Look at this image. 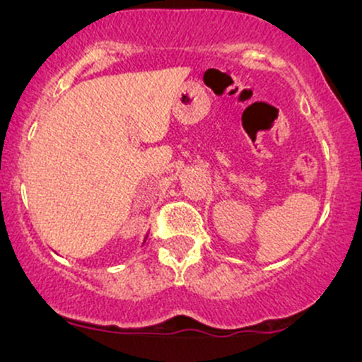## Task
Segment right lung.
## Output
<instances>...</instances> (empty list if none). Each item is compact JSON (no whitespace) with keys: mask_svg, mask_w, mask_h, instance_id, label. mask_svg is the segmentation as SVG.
<instances>
[{"mask_svg":"<svg viewBox=\"0 0 362 362\" xmlns=\"http://www.w3.org/2000/svg\"><path fill=\"white\" fill-rule=\"evenodd\" d=\"M146 238H148V235H146V236H144V240H143V245H144V242H146Z\"/></svg>","mask_w":362,"mask_h":362,"instance_id":"right-lung-1","label":"right lung"}]
</instances>
